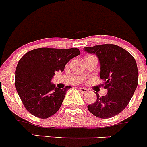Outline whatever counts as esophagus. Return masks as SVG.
Here are the masks:
<instances>
[{
    "label": "esophagus",
    "instance_id": "1",
    "mask_svg": "<svg viewBox=\"0 0 147 147\" xmlns=\"http://www.w3.org/2000/svg\"><path fill=\"white\" fill-rule=\"evenodd\" d=\"M79 91L80 93H82V94H86L88 91V90L87 88H79Z\"/></svg>",
    "mask_w": 147,
    "mask_h": 147
}]
</instances>
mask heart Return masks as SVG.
<instances>
[{
    "mask_svg": "<svg viewBox=\"0 0 147 147\" xmlns=\"http://www.w3.org/2000/svg\"><path fill=\"white\" fill-rule=\"evenodd\" d=\"M88 56H90V55H88Z\"/></svg>",
    "mask_w": 147,
    "mask_h": 147,
    "instance_id": "1",
    "label": "heart"
}]
</instances>
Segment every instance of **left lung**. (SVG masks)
Segmentation results:
<instances>
[{
  "label": "left lung",
  "instance_id": "left-lung-1",
  "mask_svg": "<svg viewBox=\"0 0 147 147\" xmlns=\"http://www.w3.org/2000/svg\"><path fill=\"white\" fill-rule=\"evenodd\" d=\"M84 50L95 53L101 65V86L107 89L106 96L99 97L88 105L90 113L100 118H109L118 115L131 101L138 81V72L135 59L123 48L114 44L96 45Z\"/></svg>",
  "mask_w": 147,
  "mask_h": 147
}]
</instances>
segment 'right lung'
<instances>
[{"instance_id": "right-lung-1", "label": "right lung", "mask_w": 147, "mask_h": 147, "mask_svg": "<svg viewBox=\"0 0 147 147\" xmlns=\"http://www.w3.org/2000/svg\"><path fill=\"white\" fill-rule=\"evenodd\" d=\"M76 48H39L22 57L15 71V87L24 107L32 115L46 119L59 109L67 90L57 88L51 80L57 71L80 54Z\"/></svg>"}]
</instances>
